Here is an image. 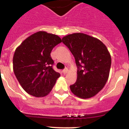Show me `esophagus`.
Here are the masks:
<instances>
[{"mask_svg": "<svg viewBox=\"0 0 129 129\" xmlns=\"http://www.w3.org/2000/svg\"><path fill=\"white\" fill-rule=\"evenodd\" d=\"M68 69H67V68H65V69H64V70H62V72H63L64 74H66L68 72Z\"/></svg>", "mask_w": 129, "mask_h": 129, "instance_id": "1", "label": "esophagus"}]
</instances>
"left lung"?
<instances>
[{
  "mask_svg": "<svg viewBox=\"0 0 129 129\" xmlns=\"http://www.w3.org/2000/svg\"><path fill=\"white\" fill-rule=\"evenodd\" d=\"M62 42L74 56L77 70L71 92L81 99H88L103 89L109 77L111 56L107 46L95 37L74 33L62 37Z\"/></svg>",
  "mask_w": 129,
  "mask_h": 129,
  "instance_id": "1",
  "label": "left lung"
}]
</instances>
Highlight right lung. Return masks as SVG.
<instances>
[{
    "label": "right lung",
    "instance_id": "obj_1",
    "mask_svg": "<svg viewBox=\"0 0 129 129\" xmlns=\"http://www.w3.org/2000/svg\"><path fill=\"white\" fill-rule=\"evenodd\" d=\"M62 42L57 35L40 31L31 35L16 48L13 72L29 95L41 98L51 92L60 74L52 68V49Z\"/></svg>",
    "mask_w": 129,
    "mask_h": 129
}]
</instances>
